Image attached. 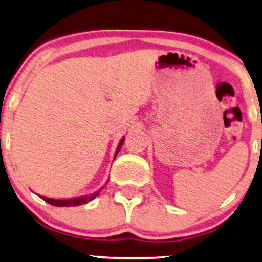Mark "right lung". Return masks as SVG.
<instances>
[{
    "label": "right lung",
    "mask_w": 262,
    "mask_h": 262,
    "mask_svg": "<svg viewBox=\"0 0 262 262\" xmlns=\"http://www.w3.org/2000/svg\"><path fill=\"white\" fill-rule=\"evenodd\" d=\"M125 141V137H122L121 140H120L119 142V146L118 148H116V152H115V156H114V159H115V157L118 156V153L120 152V149H121L122 147V143H124ZM104 187V186H103ZM103 187H101L100 190H98L97 192L92 193V195H88V196H82V198H76V199H66V200H56V199H51V198H45V196H40L44 201L48 202V204H50L52 206H57V207H67V206H79V205H84V204H88L89 201H92V200H94L97 198L98 195H99L101 190H103Z\"/></svg>",
    "instance_id": "1"
}]
</instances>
